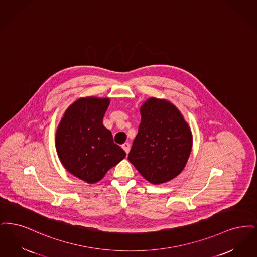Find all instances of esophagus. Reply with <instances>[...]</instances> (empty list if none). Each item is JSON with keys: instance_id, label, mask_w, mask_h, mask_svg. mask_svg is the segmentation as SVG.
Returning <instances> with one entry per match:
<instances>
[{"instance_id": "obj_1", "label": "esophagus", "mask_w": 257, "mask_h": 257, "mask_svg": "<svg viewBox=\"0 0 257 257\" xmlns=\"http://www.w3.org/2000/svg\"><path fill=\"white\" fill-rule=\"evenodd\" d=\"M122 148H123V151L125 152V154L127 155L130 153V150H131V144L130 143H124L122 146Z\"/></svg>"}]
</instances>
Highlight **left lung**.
<instances>
[{"instance_id":"left-lung-1","label":"left lung","mask_w":257,"mask_h":257,"mask_svg":"<svg viewBox=\"0 0 257 257\" xmlns=\"http://www.w3.org/2000/svg\"><path fill=\"white\" fill-rule=\"evenodd\" d=\"M141 123L128 160L153 184L176 178L185 167L192 134L179 109L165 100L151 98L141 106Z\"/></svg>"}]
</instances>
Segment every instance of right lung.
I'll return each mask as SVG.
<instances>
[{"instance_id":"add662e5","label":"right lung","mask_w":257,"mask_h":257,"mask_svg":"<svg viewBox=\"0 0 257 257\" xmlns=\"http://www.w3.org/2000/svg\"><path fill=\"white\" fill-rule=\"evenodd\" d=\"M109 99L82 98L68 107L57 127L56 147L62 165L72 175L95 183L125 157L102 124Z\"/></svg>"}]
</instances>
